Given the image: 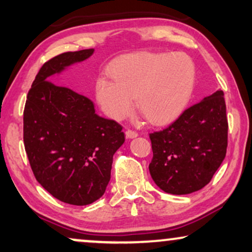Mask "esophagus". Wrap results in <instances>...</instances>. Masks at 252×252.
Masks as SVG:
<instances>
[{
	"mask_svg": "<svg viewBox=\"0 0 252 252\" xmlns=\"http://www.w3.org/2000/svg\"><path fill=\"white\" fill-rule=\"evenodd\" d=\"M125 134H126L127 139H135V137L137 136V133L134 132V130H132V129H127Z\"/></svg>",
	"mask_w": 252,
	"mask_h": 252,
	"instance_id": "obj_1",
	"label": "esophagus"
}]
</instances>
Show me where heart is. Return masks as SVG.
Here are the masks:
<instances>
[{"label": "heart", "mask_w": 252, "mask_h": 252, "mask_svg": "<svg viewBox=\"0 0 252 252\" xmlns=\"http://www.w3.org/2000/svg\"><path fill=\"white\" fill-rule=\"evenodd\" d=\"M112 80L98 79L95 94L106 116L120 120L136 108L147 122L165 125L178 118L190 99L195 65L185 54L133 55L110 72Z\"/></svg>", "instance_id": "b5f03b06"}]
</instances>
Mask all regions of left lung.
<instances>
[{"instance_id": "1", "label": "left lung", "mask_w": 252, "mask_h": 252, "mask_svg": "<svg viewBox=\"0 0 252 252\" xmlns=\"http://www.w3.org/2000/svg\"><path fill=\"white\" fill-rule=\"evenodd\" d=\"M227 130L223 92L217 91L185 110L166 128L151 133L149 171L155 184L173 195L205 187L225 159Z\"/></svg>"}]
</instances>
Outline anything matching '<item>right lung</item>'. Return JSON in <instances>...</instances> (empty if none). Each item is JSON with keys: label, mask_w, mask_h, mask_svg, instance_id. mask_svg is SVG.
Here are the masks:
<instances>
[{"label": "right lung", "mask_w": 252, "mask_h": 252, "mask_svg": "<svg viewBox=\"0 0 252 252\" xmlns=\"http://www.w3.org/2000/svg\"><path fill=\"white\" fill-rule=\"evenodd\" d=\"M94 49L64 53L42 65L27 95L24 143L37 182L60 201L88 205L101 198L113 155L125 135L115 120L95 113L91 99L49 81Z\"/></svg>", "instance_id": "obj_1"}]
</instances>
